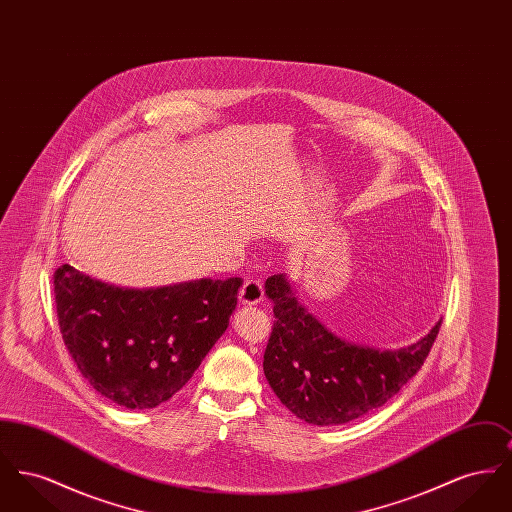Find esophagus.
Returning a JSON list of instances; mask_svg holds the SVG:
<instances>
[{
    "label": "esophagus",
    "instance_id": "34e87169",
    "mask_svg": "<svg viewBox=\"0 0 512 512\" xmlns=\"http://www.w3.org/2000/svg\"><path fill=\"white\" fill-rule=\"evenodd\" d=\"M263 301V284L259 280H247L240 292L242 305H257Z\"/></svg>",
    "mask_w": 512,
    "mask_h": 512
}]
</instances>
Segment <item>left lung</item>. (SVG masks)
<instances>
[{
  "mask_svg": "<svg viewBox=\"0 0 512 512\" xmlns=\"http://www.w3.org/2000/svg\"><path fill=\"white\" fill-rule=\"evenodd\" d=\"M274 326L263 370L276 397L297 418L338 426L382 407L424 365L441 320L407 347L380 349L341 340L293 293L286 274L265 282Z\"/></svg>",
  "mask_w": 512,
  "mask_h": 512,
  "instance_id": "left-lung-1",
  "label": "left lung"
}]
</instances>
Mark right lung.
<instances>
[{
    "mask_svg": "<svg viewBox=\"0 0 512 512\" xmlns=\"http://www.w3.org/2000/svg\"><path fill=\"white\" fill-rule=\"evenodd\" d=\"M242 278L121 288L63 265L53 274L63 341L88 384L126 409L182 390L226 332Z\"/></svg>",
    "mask_w": 512,
    "mask_h": 512,
    "instance_id": "add662e5",
    "label": "right lung"
}]
</instances>
